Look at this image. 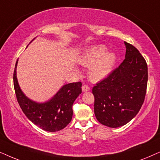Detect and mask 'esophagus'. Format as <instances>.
<instances>
[{"instance_id":"esophagus-1","label":"esophagus","mask_w":160,"mask_h":160,"mask_svg":"<svg viewBox=\"0 0 160 160\" xmlns=\"http://www.w3.org/2000/svg\"><path fill=\"white\" fill-rule=\"evenodd\" d=\"M82 91H83V92H87V91H90V87L87 86V85H84V86H82Z\"/></svg>"}]
</instances>
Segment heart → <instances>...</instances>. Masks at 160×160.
Segmentation results:
<instances>
[{"mask_svg":"<svg viewBox=\"0 0 160 160\" xmlns=\"http://www.w3.org/2000/svg\"><path fill=\"white\" fill-rule=\"evenodd\" d=\"M104 44L91 46L86 48L79 59V63L89 68L88 75L91 80L99 82L105 80L112 73L117 61V55L112 51H108Z\"/></svg>","mask_w":160,"mask_h":160,"instance_id":"obj_1","label":"heart"}]
</instances>
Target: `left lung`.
<instances>
[{"label": "left lung", "mask_w": 160, "mask_h": 160, "mask_svg": "<svg viewBox=\"0 0 160 160\" xmlns=\"http://www.w3.org/2000/svg\"><path fill=\"white\" fill-rule=\"evenodd\" d=\"M126 54L118 68L92 89L94 114L102 124L117 128L138 113L145 99L148 67L139 51L124 42Z\"/></svg>", "instance_id": "1"}]
</instances>
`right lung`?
<instances>
[{"label": "right lung", "mask_w": 160, "mask_h": 160, "mask_svg": "<svg viewBox=\"0 0 160 160\" xmlns=\"http://www.w3.org/2000/svg\"><path fill=\"white\" fill-rule=\"evenodd\" d=\"M17 61L14 71V87L18 103L27 118L44 131H60L72 121V105L82 93V82L65 84L48 101L38 102L29 99L23 93L17 78Z\"/></svg>", "instance_id": "right-lung-1"}]
</instances>
